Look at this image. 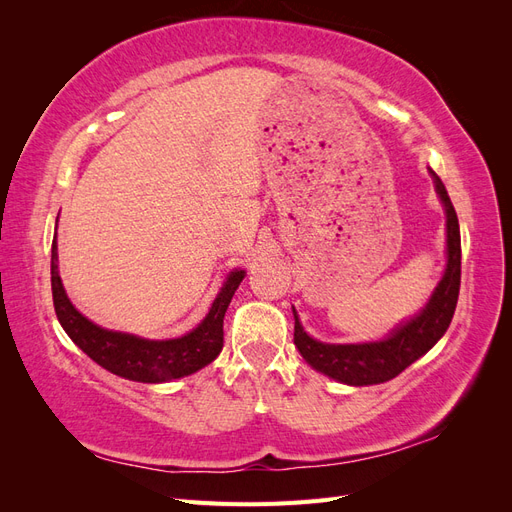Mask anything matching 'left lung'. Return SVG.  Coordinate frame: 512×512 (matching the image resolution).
<instances>
[{
  "instance_id": "1",
  "label": "left lung",
  "mask_w": 512,
  "mask_h": 512,
  "mask_svg": "<svg viewBox=\"0 0 512 512\" xmlns=\"http://www.w3.org/2000/svg\"><path fill=\"white\" fill-rule=\"evenodd\" d=\"M436 192L446 211V271L421 314L410 318L380 342L369 344H324L309 337L294 312V346L320 374L352 386H367L393 380L416 359L438 344L453 320L461 284V237L459 220L442 179L429 168Z\"/></svg>"
}]
</instances>
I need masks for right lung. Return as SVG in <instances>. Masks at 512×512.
<instances>
[{"mask_svg": "<svg viewBox=\"0 0 512 512\" xmlns=\"http://www.w3.org/2000/svg\"><path fill=\"white\" fill-rule=\"evenodd\" d=\"M243 277L245 271L241 269L230 271L209 314L190 333L177 339H145L130 333L108 331L87 320L70 303L64 284H61L57 267V232L51 250V288L59 324L89 359H94L111 374L134 382H170L209 365L222 352L224 314Z\"/></svg>", "mask_w": 512, "mask_h": 512, "instance_id": "add662e5", "label": "right lung"}]
</instances>
